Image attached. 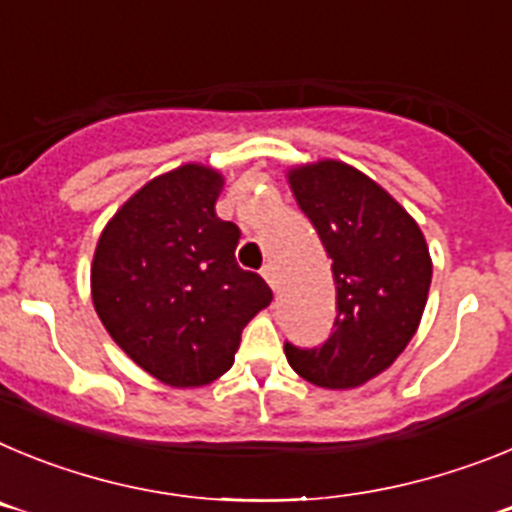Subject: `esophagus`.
Segmentation results:
<instances>
[{
    "mask_svg": "<svg viewBox=\"0 0 512 512\" xmlns=\"http://www.w3.org/2000/svg\"><path fill=\"white\" fill-rule=\"evenodd\" d=\"M261 277H264L266 282H269V287L274 289V292H277V289H279V279H277V266H274V264H266L264 269H261Z\"/></svg>",
    "mask_w": 512,
    "mask_h": 512,
    "instance_id": "esophagus-1",
    "label": "esophagus"
}]
</instances>
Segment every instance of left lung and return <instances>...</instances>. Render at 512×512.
<instances>
[{"instance_id": "1", "label": "left lung", "mask_w": 512, "mask_h": 512, "mask_svg": "<svg viewBox=\"0 0 512 512\" xmlns=\"http://www.w3.org/2000/svg\"><path fill=\"white\" fill-rule=\"evenodd\" d=\"M300 210L333 259L336 323L315 348L284 343L307 382L351 390L384 372L418 330L431 256L418 223L369 176L341 161L289 171Z\"/></svg>"}]
</instances>
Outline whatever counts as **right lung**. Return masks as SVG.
<instances>
[{"label": "right lung", "mask_w": 512, "mask_h": 512, "mask_svg": "<svg viewBox=\"0 0 512 512\" xmlns=\"http://www.w3.org/2000/svg\"><path fill=\"white\" fill-rule=\"evenodd\" d=\"M223 176L179 166L117 210L94 251L92 300L117 346L171 387L210 384L233 366L248 320L271 302L235 261L238 225L220 220Z\"/></svg>", "instance_id": "obj_1"}]
</instances>
